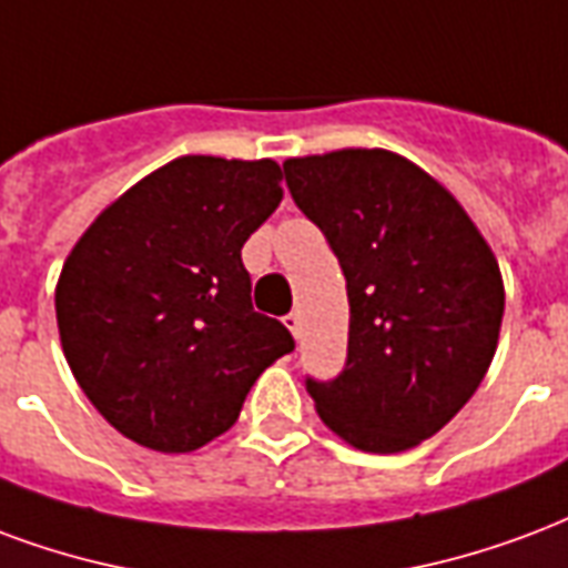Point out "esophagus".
Instances as JSON below:
<instances>
[{"label":"esophagus","instance_id":"1","mask_svg":"<svg viewBox=\"0 0 568 568\" xmlns=\"http://www.w3.org/2000/svg\"><path fill=\"white\" fill-rule=\"evenodd\" d=\"M283 325L292 331V337L301 339V316H297V313H288V316L283 318Z\"/></svg>","mask_w":568,"mask_h":568}]
</instances>
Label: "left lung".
Instances as JSON below:
<instances>
[{"label": "left lung", "instance_id": "obj_1", "mask_svg": "<svg viewBox=\"0 0 568 568\" xmlns=\"http://www.w3.org/2000/svg\"><path fill=\"white\" fill-rule=\"evenodd\" d=\"M283 168L346 276V369L306 382L318 418L358 452H409L464 409L494 361L506 306L497 255L406 155L343 146Z\"/></svg>", "mask_w": 568, "mask_h": 568}]
</instances>
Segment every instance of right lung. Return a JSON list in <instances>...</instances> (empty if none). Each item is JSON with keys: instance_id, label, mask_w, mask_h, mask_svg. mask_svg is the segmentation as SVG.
<instances>
[{"instance_id": "right-lung-1", "label": "right lung", "mask_w": 568, "mask_h": 568, "mask_svg": "<svg viewBox=\"0 0 568 568\" xmlns=\"http://www.w3.org/2000/svg\"><path fill=\"white\" fill-rule=\"evenodd\" d=\"M273 159L180 155L90 222L57 280L74 379L125 439L186 455L237 422L295 348L252 310L241 250L283 201Z\"/></svg>"}]
</instances>
